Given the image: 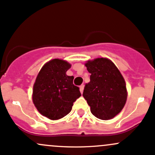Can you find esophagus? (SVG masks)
Instances as JSON below:
<instances>
[{"label":"esophagus","instance_id":"esophagus-1","mask_svg":"<svg viewBox=\"0 0 155 155\" xmlns=\"http://www.w3.org/2000/svg\"><path fill=\"white\" fill-rule=\"evenodd\" d=\"M84 84H82V85L80 86V91H81V93H83V92H84Z\"/></svg>","mask_w":155,"mask_h":155}]
</instances>
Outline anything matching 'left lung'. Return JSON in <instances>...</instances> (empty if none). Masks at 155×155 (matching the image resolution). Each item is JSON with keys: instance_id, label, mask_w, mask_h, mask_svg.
Instances as JSON below:
<instances>
[{"instance_id": "obj_1", "label": "left lung", "mask_w": 155, "mask_h": 155, "mask_svg": "<svg viewBox=\"0 0 155 155\" xmlns=\"http://www.w3.org/2000/svg\"><path fill=\"white\" fill-rule=\"evenodd\" d=\"M91 74L83 96L90 107L91 113L98 119L108 120L124 107L127 89L123 77L111 60L97 58L85 64Z\"/></svg>"}]
</instances>
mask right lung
I'll use <instances>...</instances> for the list:
<instances>
[{"label": "right lung", "instance_id": "add662e5", "mask_svg": "<svg viewBox=\"0 0 155 155\" xmlns=\"http://www.w3.org/2000/svg\"><path fill=\"white\" fill-rule=\"evenodd\" d=\"M70 68L64 60H51L40 70L33 86V104L41 114L52 120L68 114L81 95L79 87L73 84L74 77L66 74Z\"/></svg>", "mask_w": 155, "mask_h": 155}]
</instances>
